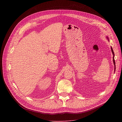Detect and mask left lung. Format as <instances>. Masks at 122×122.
<instances>
[{
  "label": "left lung",
  "instance_id": "1",
  "mask_svg": "<svg viewBox=\"0 0 122 122\" xmlns=\"http://www.w3.org/2000/svg\"><path fill=\"white\" fill-rule=\"evenodd\" d=\"M111 50H112V54H113V63H114V66H115V60H114V52H113V50H112V47H111Z\"/></svg>",
  "mask_w": 122,
  "mask_h": 122
}]
</instances>
